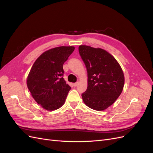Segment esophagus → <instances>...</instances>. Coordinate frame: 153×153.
<instances>
[{
  "label": "esophagus",
  "mask_w": 153,
  "mask_h": 153,
  "mask_svg": "<svg viewBox=\"0 0 153 153\" xmlns=\"http://www.w3.org/2000/svg\"><path fill=\"white\" fill-rule=\"evenodd\" d=\"M78 82H76V83H74V84H73V85L74 86V87H76L77 85H78Z\"/></svg>",
  "instance_id": "1"
}]
</instances>
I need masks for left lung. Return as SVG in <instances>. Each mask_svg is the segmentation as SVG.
<instances>
[{
  "mask_svg": "<svg viewBox=\"0 0 153 153\" xmlns=\"http://www.w3.org/2000/svg\"><path fill=\"white\" fill-rule=\"evenodd\" d=\"M80 57L87 71V88L82 94L84 103L95 110L112 105L121 94L124 76L119 64L112 55L101 48L80 45Z\"/></svg>",
  "mask_w": 153,
  "mask_h": 153,
  "instance_id": "8db88e82",
  "label": "left lung"
}]
</instances>
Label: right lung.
I'll use <instances>...</instances> for the list:
<instances>
[{
	"instance_id": "right-lung-1",
	"label": "right lung",
	"mask_w": 153,
	"mask_h": 153,
	"mask_svg": "<svg viewBox=\"0 0 153 153\" xmlns=\"http://www.w3.org/2000/svg\"><path fill=\"white\" fill-rule=\"evenodd\" d=\"M74 47H59L46 51L36 59L27 79L31 95L47 110H55L66 101L71 87L64 80L63 64Z\"/></svg>"
}]
</instances>
